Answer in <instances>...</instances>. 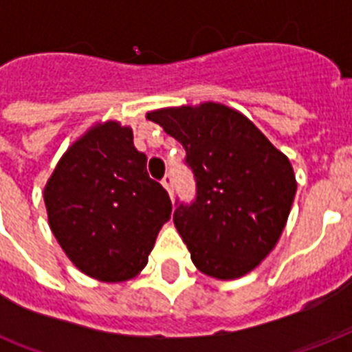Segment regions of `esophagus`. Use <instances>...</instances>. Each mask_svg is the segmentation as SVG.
Returning a JSON list of instances; mask_svg holds the SVG:
<instances>
[{
  "mask_svg": "<svg viewBox=\"0 0 352 352\" xmlns=\"http://www.w3.org/2000/svg\"><path fill=\"white\" fill-rule=\"evenodd\" d=\"M160 182H162V186H164L166 190H168V193L171 195V193H173V179H171L170 173H166V175L162 177V181H160Z\"/></svg>",
  "mask_w": 352,
  "mask_h": 352,
  "instance_id": "1",
  "label": "esophagus"
}]
</instances>
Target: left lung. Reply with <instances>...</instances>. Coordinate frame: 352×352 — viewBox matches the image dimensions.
Here are the masks:
<instances>
[{"label":"left lung","instance_id":"8db88e82","mask_svg":"<svg viewBox=\"0 0 352 352\" xmlns=\"http://www.w3.org/2000/svg\"><path fill=\"white\" fill-rule=\"evenodd\" d=\"M186 149L197 199L173 223L193 265L215 279L252 272L278 245L298 182L289 157L256 124L219 102L146 115Z\"/></svg>","mask_w":352,"mask_h":352}]
</instances>
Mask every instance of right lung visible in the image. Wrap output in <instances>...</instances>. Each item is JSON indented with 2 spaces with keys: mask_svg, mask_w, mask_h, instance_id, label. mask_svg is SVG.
<instances>
[{
  "mask_svg": "<svg viewBox=\"0 0 352 352\" xmlns=\"http://www.w3.org/2000/svg\"><path fill=\"white\" fill-rule=\"evenodd\" d=\"M133 129L96 122L58 160L43 188L47 219L69 261L106 283L133 279L171 217L170 195L149 179Z\"/></svg>",
  "mask_w": 352,
  "mask_h": 352,
  "instance_id": "add662e5",
  "label": "right lung"
}]
</instances>
